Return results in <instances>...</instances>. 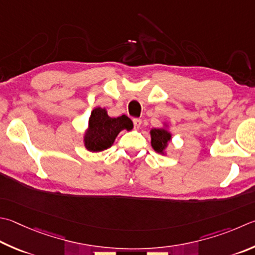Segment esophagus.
<instances>
[{
  "mask_svg": "<svg viewBox=\"0 0 255 255\" xmlns=\"http://www.w3.org/2000/svg\"><path fill=\"white\" fill-rule=\"evenodd\" d=\"M132 123H133V126H135L136 128H139L140 125H141V119H139V118H133V119H132Z\"/></svg>",
  "mask_w": 255,
  "mask_h": 255,
  "instance_id": "1",
  "label": "esophagus"
}]
</instances>
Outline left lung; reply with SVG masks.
<instances>
[{"instance_id":"left-lung-1","label":"left lung","mask_w":255,"mask_h":255,"mask_svg":"<svg viewBox=\"0 0 255 255\" xmlns=\"http://www.w3.org/2000/svg\"><path fill=\"white\" fill-rule=\"evenodd\" d=\"M151 147L159 154H165V149L172 139V133L166 128H154L150 130Z\"/></svg>"}]
</instances>
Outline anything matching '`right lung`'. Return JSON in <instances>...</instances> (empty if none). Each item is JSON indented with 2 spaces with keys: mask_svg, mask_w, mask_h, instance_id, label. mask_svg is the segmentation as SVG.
I'll use <instances>...</instances> for the list:
<instances>
[{
  "mask_svg": "<svg viewBox=\"0 0 255 255\" xmlns=\"http://www.w3.org/2000/svg\"><path fill=\"white\" fill-rule=\"evenodd\" d=\"M124 129L128 131L132 129V122L127 116L112 118L105 108L97 107L91 112L88 129L83 137L85 147L94 152L108 149Z\"/></svg>",
  "mask_w": 255,
  "mask_h": 255,
  "instance_id": "1",
  "label": "right lung"
}]
</instances>
